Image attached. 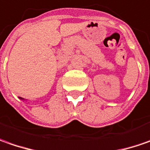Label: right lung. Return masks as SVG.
<instances>
[{"mask_svg":"<svg viewBox=\"0 0 150 150\" xmlns=\"http://www.w3.org/2000/svg\"><path fill=\"white\" fill-rule=\"evenodd\" d=\"M20 99H21V100H24L23 98H20Z\"/></svg>","mask_w":150,"mask_h":150,"instance_id":"right-lung-1","label":"right lung"}]
</instances>
